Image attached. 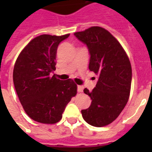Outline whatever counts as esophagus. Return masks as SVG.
<instances>
[{
  "label": "esophagus",
  "mask_w": 152,
  "mask_h": 152,
  "mask_svg": "<svg viewBox=\"0 0 152 152\" xmlns=\"http://www.w3.org/2000/svg\"><path fill=\"white\" fill-rule=\"evenodd\" d=\"M83 90V88L82 86H77V91L78 92H82Z\"/></svg>",
  "instance_id": "34e87169"
}]
</instances>
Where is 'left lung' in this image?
Masks as SVG:
<instances>
[{
    "instance_id": "left-lung-1",
    "label": "left lung",
    "mask_w": 152,
    "mask_h": 152,
    "mask_svg": "<svg viewBox=\"0 0 152 152\" xmlns=\"http://www.w3.org/2000/svg\"><path fill=\"white\" fill-rule=\"evenodd\" d=\"M74 35L88 46L90 53L89 69L99 80L90 96L89 108L82 110L83 118L89 125L102 127L110 124L125 108L129 98L132 67L119 42L100 27H91Z\"/></svg>"
}]
</instances>
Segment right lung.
Instances as JSON below:
<instances>
[{
    "mask_svg": "<svg viewBox=\"0 0 152 152\" xmlns=\"http://www.w3.org/2000/svg\"><path fill=\"white\" fill-rule=\"evenodd\" d=\"M69 36L39 35L27 44L15 61V91L25 112L38 122H58L67 104L77 92V86L71 79L61 80L55 74L52 76L58 45Z\"/></svg>",
    "mask_w": 152,
    "mask_h": 152,
    "instance_id": "add662e5",
    "label": "right lung"
}]
</instances>
